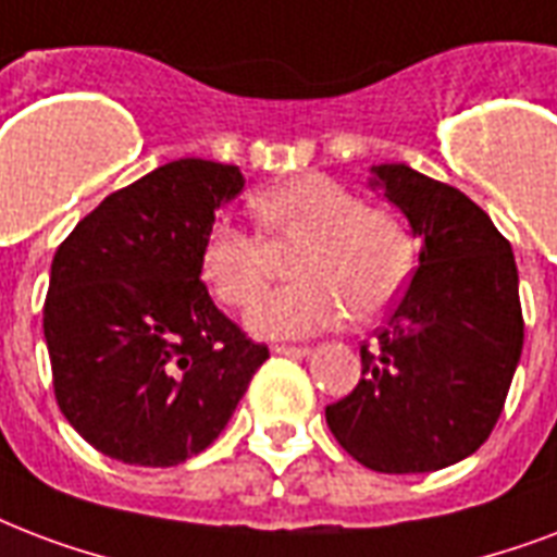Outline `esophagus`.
Returning a JSON list of instances; mask_svg holds the SVG:
<instances>
[{
  "label": "esophagus",
  "instance_id": "esophagus-1",
  "mask_svg": "<svg viewBox=\"0 0 557 557\" xmlns=\"http://www.w3.org/2000/svg\"><path fill=\"white\" fill-rule=\"evenodd\" d=\"M274 354L288 356V359H304V356L312 354V347H295V345H277L274 347Z\"/></svg>",
  "mask_w": 557,
  "mask_h": 557
}]
</instances>
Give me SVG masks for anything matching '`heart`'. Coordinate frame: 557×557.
<instances>
[{
    "label": "heart",
    "instance_id": "b5f03b06",
    "mask_svg": "<svg viewBox=\"0 0 557 557\" xmlns=\"http://www.w3.org/2000/svg\"><path fill=\"white\" fill-rule=\"evenodd\" d=\"M260 233L215 219L201 245V277L222 304L250 307L265 288L274 250L288 262L292 286L277 288L250 309L253 333L271 338L321 333L347 315L371 321L392 307L411 274V236L394 212L364 207L333 177L297 175L253 198Z\"/></svg>",
    "mask_w": 557,
    "mask_h": 557
}]
</instances>
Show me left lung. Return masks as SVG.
<instances>
[{"label":"left lung","instance_id":"1","mask_svg":"<svg viewBox=\"0 0 557 557\" xmlns=\"http://www.w3.org/2000/svg\"><path fill=\"white\" fill-rule=\"evenodd\" d=\"M371 172L420 239L418 271L359 347L362 380L326 406V426L376 473H432L473 456L503 414L523 354L517 262L456 186L406 163Z\"/></svg>","mask_w":557,"mask_h":557}]
</instances>
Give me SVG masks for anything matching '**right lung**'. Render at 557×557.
<instances>
[{
  "instance_id": "right-lung-1",
  "label": "right lung",
  "mask_w": 557,
  "mask_h": 557,
  "mask_svg": "<svg viewBox=\"0 0 557 557\" xmlns=\"http://www.w3.org/2000/svg\"><path fill=\"white\" fill-rule=\"evenodd\" d=\"M242 186L239 165L172 160L108 195L54 253L42 307L54 400L104 456H198L269 359L201 283L207 227Z\"/></svg>"
}]
</instances>
